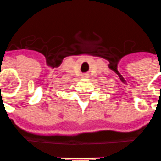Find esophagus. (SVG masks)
Returning a JSON list of instances; mask_svg holds the SVG:
<instances>
[{
    "instance_id": "esophagus-1",
    "label": "esophagus",
    "mask_w": 161,
    "mask_h": 161,
    "mask_svg": "<svg viewBox=\"0 0 161 161\" xmlns=\"http://www.w3.org/2000/svg\"><path fill=\"white\" fill-rule=\"evenodd\" d=\"M88 76H89V74H82V78H88Z\"/></svg>"
}]
</instances>
